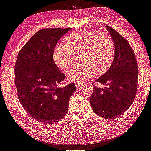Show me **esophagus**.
I'll list each match as a JSON object with an SVG mask.
<instances>
[{"label":"esophagus","instance_id":"obj_1","mask_svg":"<svg viewBox=\"0 0 151 151\" xmlns=\"http://www.w3.org/2000/svg\"><path fill=\"white\" fill-rule=\"evenodd\" d=\"M81 83L79 82V81H76L75 82V85L77 87H80V85H81Z\"/></svg>","mask_w":151,"mask_h":151}]
</instances>
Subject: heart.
<instances>
[{
  "mask_svg": "<svg viewBox=\"0 0 151 151\" xmlns=\"http://www.w3.org/2000/svg\"><path fill=\"white\" fill-rule=\"evenodd\" d=\"M115 53L114 40L107 32L94 30H79L65 38V43L58 44L54 50L53 60L63 70L73 64L76 55H82L83 66L70 70L68 78L73 81H81L94 72L102 73L110 67Z\"/></svg>",
  "mask_w": 151,
  "mask_h": 151,
  "instance_id": "heart-1",
  "label": "heart"
}]
</instances>
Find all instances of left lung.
<instances>
[{"label": "left lung", "mask_w": 151, "mask_h": 151, "mask_svg": "<svg viewBox=\"0 0 151 151\" xmlns=\"http://www.w3.org/2000/svg\"><path fill=\"white\" fill-rule=\"evenodd\" d=\"M114 40L115 53L109 69L96 80L106 85L104 88L93 86L90 103L95 113L106 119L117 117L133 103L138 82V65L135 53L124 37L106 25Z\"/></svg>", "instance_id": "obj_1"}]
</instances>
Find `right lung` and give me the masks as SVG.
Segmentation results:
<instances>
[{"label":"right lung","mask_w":151,"mask_h":151,"mask_svg":"<svg viewBox=\"0 0 151 151\" xmlns=\"http://www.w3.org/2000/svg\"><path fill=\"white\" fill-rule=\"evenodd\" d=\"M70 30H40L21 48L15 62V83L19 100L30 116L43 124H53L66 115L70 98L76 90L73 83L58 87L66 75L53 60L57 42Z\"/></svg>","instance_id":"1"}]
</instances>
